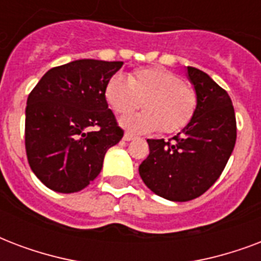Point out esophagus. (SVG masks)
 Returning a JSON list of instances; mask_svg holds the SVG:
<instances>
[{
    "label": "esophagus",
    "mask_w": 261,
    "mask_h": 261,
    "mask_svg": "<svg viewBox=\"0 0 261 261\" xmlns=\"http://www.w3.org/2000/svg\"><path fill=\"white\" fill-rule=\"evenodd\" d=\"M135 135H133V133H130V132H125L124 133V140L125 141H130V140H133V139H135Z\"/></svg>",
    "instance_id": "34e87169"
}]
</instances>
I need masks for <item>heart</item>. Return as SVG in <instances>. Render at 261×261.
<instances>
[{
    "label": "heart",
    "mask_w": 261,
    "mask_h": 261,
    "mask_svg": "<svg viewBox=\"0 0 261 261\" xmlns=\"http://www.w3.org/2000/svg\"><path fill=\"white\" fill-rule=\"evenodd\" d=\"M105 98L120 116L135 112L143 102L144 112L122 118V125L135 132H177L187 126L197 106L195 90L165 68L133 70L128 77L114 74L105 87Z\"/></svg>",
    "instance_id": "1"
}]
</instances>
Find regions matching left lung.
<instances>
[{
  "label": "left lung",
  "instance_id": "1",
  "mask_svg": "<svg viewBox=\"0 0 261 261\" xmlns=\"http://www.w3.org/2000/svg\"><path fill=\"white\" fill-rule=\"evenodd\" d=\"M197 106L188 125L171 137L148 139L149 155L139 166L141 179L171 201L196 199L219 178L237 139L236 114L229 94L203 70L188 66Z\"/></svg>",
  "mask_w": 261,
  "mask_h": 261
}]
</instances>
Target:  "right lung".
<instances>
[{
  "label": "right lung",
  "instance_id": "add662e5",
  "mask_svg": "<svg viewBox=\"0 0 261 261\" xmlns=\"http://www.w3.org/2000/svg\"><path fill=\"white\" fill-rule=\"evenodd\" d=\"M122 64L77 60L56 66L28 95L27 159L51 191L84 189L102 170L108 149L124 136L105 98L109 79Z\"/></svg>",
  "mask_w": 261,
  "mask_h": 261
}]
</instances>
